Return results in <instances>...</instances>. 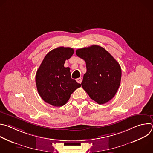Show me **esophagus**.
<instances>
[{
  "mask_svg": "<svg viewBox=\"0 0 153 153\" xmlns=\"http://www.w3.org/2000/svg\"><path fill=\"white\" fill-rule=\"evenodd\" d=\"M76 81H77V83H82V78L79 77V78H77V79H76Z\"/></svg>",
  "mask_w": 153,
  "mask_h": 153,
  "instance_id": "obj_1",
  "label": "esophagus"
}]
</instances>
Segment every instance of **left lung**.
Masks as SVG:
<instances>
[{
	"instance_id": "1",
	"label": "left lung",
	"mask_w": 153,
	"mask_h": 153,
	"mask_svg": "<svg viewBox=\"0 0 153 153\" xmlns=\"http://www.w3.org/2000/svg\"><path fill=\"white\" fill-rule=\"evenodd\" d=\"M76 54L86 62V72L81 83L83 90L98 104L110 101L120 84L122 70L119 63L99 45L78 49Z\"/></svg>"
}]
</instances>
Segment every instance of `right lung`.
Here are the masks:
<instances>
[{"mask_svg": "<svg viewBox=\"0 0 153 153\" xmlns=\"http://www.w3.org/2000/svg\"><path fill=\"white\" fill-rule=\"evenodd\" d=\"M74 54L70 47H60L50 51L43 59L36 75L37 91L45 102L54 106L66 104L71 94L81 85L71 79L65 60Z\"/></svg>", "mask_w": 153, "mask_h": 153, "instance_id": "1", "label": "right lung"}]
</instances>
